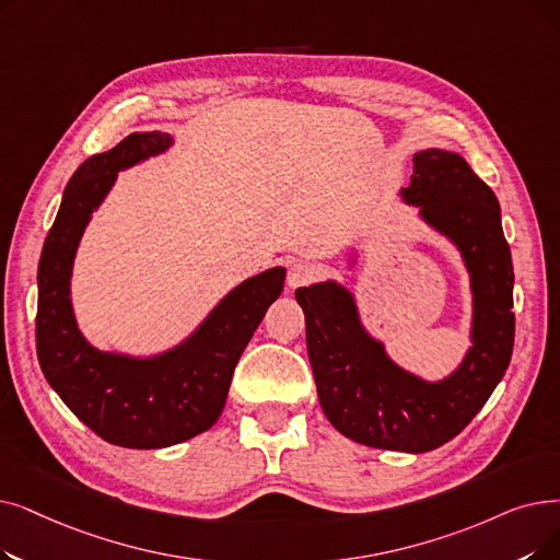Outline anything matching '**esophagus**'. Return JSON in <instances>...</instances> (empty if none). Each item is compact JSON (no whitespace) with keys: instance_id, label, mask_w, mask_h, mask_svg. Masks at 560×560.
<instances>
[{"instance_id":"esophagus-1","label":"esophagus","mask_w":560,"mask_h":560,"mask_svg":"<svg viewBox=\"0 0 560 560\" xmlns=\"http://www.w3.org/2000/svg\"><path fill=\"white\" fill-rule=\"evenodd\" d=\"M313 279H315L313 265H308V262H304V260H298V262H293V265L288 267V279H285V283H288L290 290L308 285Z\"/></svg>"}]
</instances>
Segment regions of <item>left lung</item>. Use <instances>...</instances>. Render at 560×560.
<instances>
[{"instance_id":"left-lung-1","label":"left lung","mask_w":560,"mask_h":560,"mask_svg":"<svg viewBox=\"0 0 560 560\" xmlns=\"http://www.w3.org/2000/svg\"><path fill=\"white\" fill-rule=\"evenodd\" d=\"M405 206L457 249L469 275V348L457 369L425 380L402 369L382 338L361 320L357 298L336 279L300 288L306 348L318 400L329 423L348 440L386 451L428 453L451 442L488 402L515 343L513 258L501 208L467 160L444 149L415 158ZM354 249L346 267L359 262Z\"/></svg>"}]
</instances>
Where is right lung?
<instances>
[{"label": "right lung", "mask_w": 560, "mask_h": 560, "mask_svg": "<svg viewBox=\"0 0 560 560\" xmlns=\"http://www.w3.org/2000/svg\"><path fill=\"white\" fill-rule=\"evenodd\" d=\"M166 132H132L93 155L63 189L38 262L36 350L40 371L66 407L105 442L166 448L220 419L240 354L283 290L277 265L231 288L174 348L155 354L101 350L82 334L72 308V267L93 212L126 168L174 149Z\"/></svg>", "instance_id": "right-lung-1"}]
</instances>
